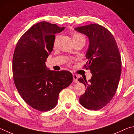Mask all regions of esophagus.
<instances>
[{
	"instance_id": "1",
	"label": "esophagus",
	"mask_w": 134,
	"mask_h": 134,
	"mask_svg": "<svg viewBox=\"0 0 134 134\" xmlns=\"http://www.w3.org/2000/svg\"><path fill=\"white\" fill-rule=\"evenodd\" d=\"M73 78H74V82L75 83H77L78 82V76L76 75V74H73Z\"/></svg>"
}]
</instances>
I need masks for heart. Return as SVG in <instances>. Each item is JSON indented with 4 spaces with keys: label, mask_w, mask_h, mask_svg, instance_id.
<instances>
[{
    "label": "heart",
    "mask_w": 134,
    "mask_h": 134,
    "mask_svg": "<svg viewBox=\"0 0 134 134\" xmlns=\"http://www.w3.org/2000/svg\"><path fill=\"white\" fill-rule=\"evenodd\" d=\"M71 36L72 40H73L74 43L76 42H79V41H82V42H85V39L82 35L79 34L78 32H72L71 34ZM59 37L56 36L55 39H54L53 42V46H56V44H57V42L58 41Z\"/></svg>",
    "instance_id": "b5f03b06"
}]
</instances>
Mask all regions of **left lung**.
I'll return each mask as SVG.
<instances>
[{
	"label": "left lung",
	"instance_id": "1",
	"mask_svg": "<svg viewBox=\"0 0 134 134\" xmlns=\"http://www.w3.org/2000/svg\"><path fill=\"white\" fill-rule=\"evenodd\" d=\"M87 36L90 41L84 67L92 73L88 81L78 79L85 86L79 98L82 106L89 110H99L109 103L116 93L121 74V58L113 35L97 23L75 28Z\"/></svg>",
	"mask_w": 134,
	"mask_h": 134
}]
</instances>
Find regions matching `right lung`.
I'll use <instances>...</instances> for the list:
<instances>
[{"label":"right lung","mask_w":134,"mask_h":134,"mask_svg":"<svg viewBox=\"0 0 134 134\" xmlns=\"http://www.w3.org/2000/svg\"><path fill=\"white\" fill-rule=\"evenodd\" d=\"M65 28L47 22L37 23L21 36L14 52L15 85L25 102L39 111L55 108L59 93L73 81L70 72L50 71L45 65L53 50L55 34Z\"/></svg>","instance_id":"add662e5"}]
</instances>
